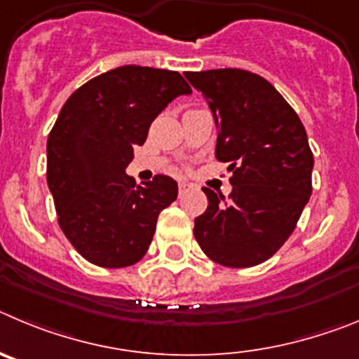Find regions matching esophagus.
I'll return each instance as SVG.
<instances>
[{
    "instance_id": "34e87169",
    "label": "esophagus",
    "mask_w": 359,
    "mask_h": 359,
    "mask_svg": "<svg viewBox=\"0 0 359 359\" xmlns=\"http://www.w3.org/2000/svg\"><path fill=\"white\" fill-rule=\"evenodd\" d=\"M189 187V184L186 182V180H179V193H184Z\"/></svg>"
}]
</instances>
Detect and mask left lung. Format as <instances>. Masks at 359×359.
Listing matches in <instances>:
<instances>
[{
  "instance_id": "obj_1",
  "label": "left lung",
  "mask_w": 359,
  "mask_h": 359,
  "mask_svg": "<svg viewBox=\"0 0 359 359\" xmlns=\"http://www.w3.org/2000/svg\"><path fill=\"white\" fill-rule=\"evenodd\" d=\"M215 118L216 159L229 163V198L202 187L208 209L195 238L215 263L247 268L288 240L311 195L313 154L297 112L263 76L245 69L186 73Z\"/></svg>"
}]
</instances>
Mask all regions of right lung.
<instances>
[{
    "mask_svg": "<svg viewBox=\"0 0 359 359\" xmlns=\"http://www.w3.org/2000/svg\"><path fill=\"white\" fill-rule=\"evenodd\" d=\"M191 87L177 71L121 66L79 87L48 135V187L59 225L89 263L123 268L147 254L157 218L177 198L172 177L135 186L125 173L151 121Z\"/></svg>",
    "mask_w": 359,
    "mask_h": 359,
    "instance_id": "1",
    "label": "right lung"
}]
</instances>
